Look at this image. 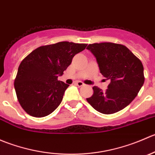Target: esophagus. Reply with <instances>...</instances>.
I'll return each instance as SVG.
<instances>
[{"label": "esophagus", "instance_id": "obj_1", "mask_svg": "<svg viewBox=\"0 0 155 155\" xmlns=\"http://www.w3.org/2000/svg\"><path fill=\"white\" fill-rule=\"evenodd\" d=\"M75 84H76V85H77V86H79V87H82V86H83V85H85V84L83 83V82H75Z\"/></svg>", "mask_w": 155, "mask_h": 155}]
</instances>
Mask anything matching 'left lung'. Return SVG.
Segmentation results:
<instances>
[{"mask_svg": "<svg viewBox=\"0 0 155 155\" xmlns=\"http://www.w3.org/2000/svg\"><path fill=\"white\" fill-rule=\"evenodd\" d=\"M87 48L96 58L103 76L110 80L105 91L94 86L93 95L87 101L101 113H115L134 101L144 84L143 64L124 45L93 43Z\"/></svg>", "mask_w": 155, "mask_h": 155, "instance_id": "left-lung-1", "label": "left lung"}]
</instances>
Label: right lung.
Returning a JSON list of instances; mask_svg holds the SVG:
<instances>
[{
  "label": "right lung",
  "instance_id": "add662e5",
  "mask_svg": "<svg viewBox=\"0 0 155 155\" xmlns=\"http://www.w3.org/2000/svg\"><path fill=\"white\" fill-rule=\"evenodd\" d=\"M87 44L59 42L37 48L20 64L14 82L17 99L31 116L41 118L60 105L69 85L58 79Z\"/></svg>",
  "mask_w": 155,
  "mask_h": 155
}]
</instances>
